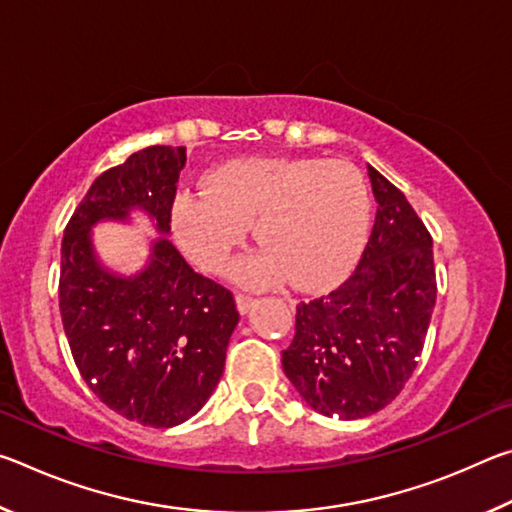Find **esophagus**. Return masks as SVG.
Here are the masks:
<instances>
[{"label":"esophagus","instance_id":"obj_1","mask_svg":"<svg viewBox=\"0 0 512 512\" xmlns=\"http://www.w3.org/2000/svg\"><path fill=\"white\" fill-rule=\"evenodd\" d=\"M235 302H237V309H239V314L244 316V314H248L250 309L255 307V302H257V300H255L253 296H244V293H237V296H235Z\"/></svg>","mask_w":512,"mask_h":512}]
</instances>
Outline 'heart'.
<instances>
[{
  "label": "heart",
  "mask_w": 512,
  "mask_h": 512,
  "mask_svg": "<svg viewBox=\"0 0 512 512\" xmlns=\"http://www.w3.org/2000/svg\"><path fill=\"white\" fill-rule=\"evenodd\" d=\"M370 219L368 189L345 160L239 158L205 173L203 192L178 194L171 210L178 246L207 273H223L248 225L264 248L235 268L239 282L266 287L289 277L320 289L359 257Z\"/></svg>",
  "instance_id": "heart-1"
}]
</instances>
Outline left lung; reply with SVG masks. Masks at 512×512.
Returning a JSON list of instances; mask_svg holds the SVG:
<instances>
[{"instance_id": "1", "label": "left lung", "mask_w": 512, "mask_h": 512, "mask_svg": "<svg viewBox=\"0 0 512 512\" xmlns=\"http://www.w3.org/2000/svg\"><path fill=\"white\" fill-rule=\"evenodd\" d=\"M377 201L366 250L339 289L300 302L282 368L311 409L341 420L391 404L413 375L436 305L431 235L368 164Z\"/></svg>"}]
</instances>
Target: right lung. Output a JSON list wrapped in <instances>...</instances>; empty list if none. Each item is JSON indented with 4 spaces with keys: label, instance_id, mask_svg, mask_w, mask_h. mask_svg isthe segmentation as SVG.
<instances>
[{
    "label": "right lung",
    "instance_id": "add662e5",
    "mask_svg": "<svg viewBox=\"0 0 512 512\" xmlns=\"http://www.w3.org/2000/svg\"><path fill=\"white\" fill-rule=\"evenodd\" d=\"M185 146H149L103 171L69 219L60 248V316L81 377L112 411L169 429L203 409L239 323L228 289L198 275L169 235ZM144 211L161 237L144 269L110 272L91 228Z\"/></svg>",
    "mask_w": 512,
    "mask_h": 512
}]
</instances>
